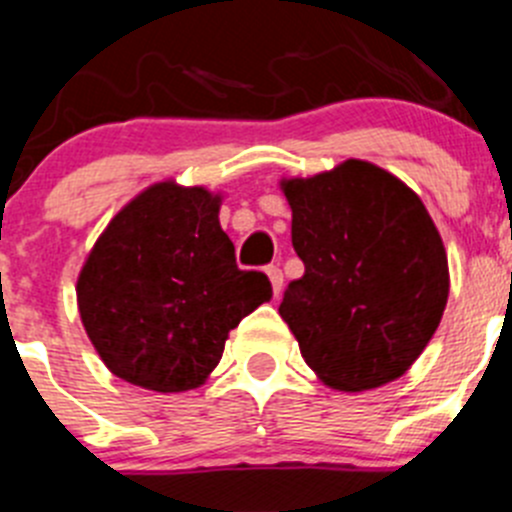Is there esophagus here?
<instances>
[{"label":"esophagus","instance_id":"1","mask_svg":"<svg viewBox=\"0 0 512 512\" xmlns=\"http://www.w3.org/2000/svg\"><path fill=\"white\" fill-rule=\"evenodd\" d=\"M266 274H269V282H271V289H274V297L282 295L284 289V274L279 266H266Z\"/></svg>","mask_w":512,"mask_h":512}]
</instances>
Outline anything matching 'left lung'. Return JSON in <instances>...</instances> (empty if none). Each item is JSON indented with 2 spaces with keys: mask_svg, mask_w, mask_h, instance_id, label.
<instances>
[{
  "mask_svg": "<svg viewBox=\"0 0 512 512\" xmlns=\"http://www.w3.org/2000/svg\"><path fill=\"white\" fill-rule=\"evenodd\" d=\"M279 187L305 264L279 315L302 359L341 392L395 382L423 354L449 300V259L431 215L408 184L359 158Z\"/></svg>",
  "mask_w": 512,
  "mask_h": 512,
  "instance_id": "obj_1",
  "label": "left lung"
}]
</instances>
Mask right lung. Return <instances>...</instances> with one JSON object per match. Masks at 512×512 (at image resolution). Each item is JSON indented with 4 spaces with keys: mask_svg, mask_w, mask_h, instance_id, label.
Masks as SVG:
<instances>
[{
    "mask_svg": "<svg viewBox=\"0 0 512 512\" xmlns=\"http://www.w3.org/2000/svg\"><path fill=\"white\" fill-rule=\"evenodd\" d=\"M223 194L151 184L102 230L76 279L89 341L115 377L153 392L205 384L228 333L271 284L241 271L220 228Z\"/></svg>",
    "mask_w": 512,
    "mask_h": 512,
    "instance_id": "1",
    "label": "right lung"
}]
</instances>
